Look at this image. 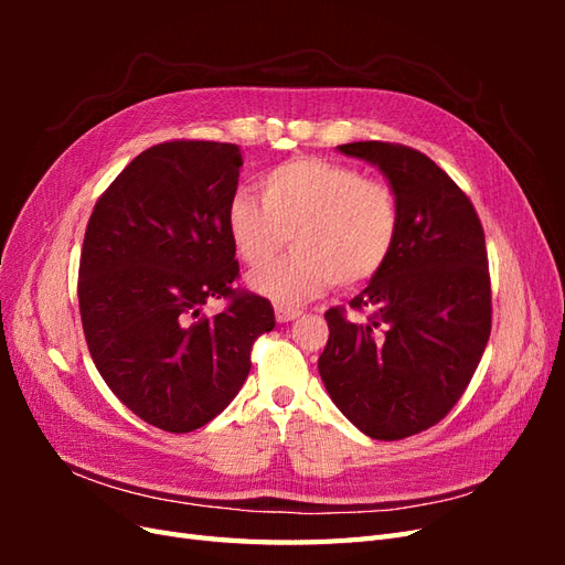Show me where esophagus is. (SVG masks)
Segmentation results:
<instances>
[{"instance_id": "1", "label": "esophagus", "mask_w": 565, "mask_h": 565, "mask_svg": "<svg viewBox=\"0 0 565 565\" xmlns=\"http://www.w3.org/2000/svg\"><path fill=\"white\" fill-rule=\"evenodd\" d=\"M301 316V309H292V306H276V320L278 322H292Z\"/></svg>"}]
</instances>
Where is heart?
<instances>
[{"label": "heart", "instance_id": "obj_1", "mask_svg": "<svg viewBox=\"0 0 565 565\" xmlns=\"http://www.w3.org/2000/svg\"><path fill=\"white\" fill-rule=\"evenodd\" d=\"M262 202L231 198L226 228L249 268L276 259L292 235L295 252L249 280L256 292L295 306L330 282L351 289L370 282L391 259L401 235L396 188L318 158L278 164L259 181Z\"/></svg>", "mask_w": 565, "mask_h": 565}]
</instances>
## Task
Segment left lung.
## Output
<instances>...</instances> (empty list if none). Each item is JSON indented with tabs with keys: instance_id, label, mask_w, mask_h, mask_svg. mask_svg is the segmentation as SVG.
<instances>
[{
	"instance_id": "8db88e82",
	"label": "left lung",
	"mask_w": 565,
	"mask_h": 565,
	"mask_svg": "<svg viewBox=\"0 0 565 565\" xmlns=\"http://www.w3.org/2000/svg\"><path fill=\"white\" fill-rule=\"evenodd\" d=\"M377 164L401 200L391 259L351 309L324 313L318 370L344 417L365 436L401 440L446 417L467 391L492 324L481 218L467 193L424 152L386 141L339 146Z\"/></svg>"
}]
</instances>
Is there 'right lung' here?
I'll return each mask as SVG.
<instances>
[{"instance_id":"obj_1","label":"right lung","mask_w":565,"mask_h":565,"mask_svg":"<svg viewBox=\"0 0 565 565\" xmlns=\"http://www.w3.org/2000/svg\"><path fill=\"white\" fill-rule=\"evenodd\" d=\"M235 143L164 141L98 198L79 256V316L94 365L136 417L169 434L212 422L237 396L252 347L276 328L268 299L235 287L226 228ZM224 298L207 319L201 306Z\"/></svg>"}]
</instances>
